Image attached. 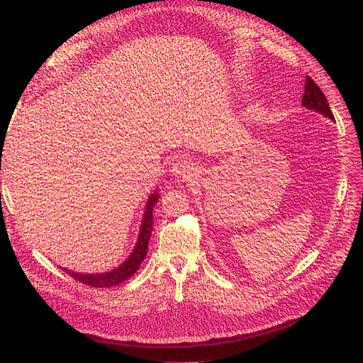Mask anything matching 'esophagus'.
I'll return each instance as SVG.
<instances>
[{"mask_svg": "<svg viewBox=\"0 0 363 363\" xmlns=\"http://www.w3.org/2000/svg\"><path fill=\"white\" fill-rule=\"evenodd\" d=\"M170 172H172V174L174 176V178L182 179V181H187L194 174L196 169H194L193 161H190V160H179V161H176L173 164Z\"/></svg>", "mask_w": 363, "mask_h": 363, "instance_id": "1", "label": "esophagus"}]
</instances>
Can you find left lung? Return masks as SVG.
<instances>
[{
	"instance_id": "left-lung-1",
	"label": "left lung",
	"mask_w": 363,
	"mask_h": 363,
	"mask_svg": "<svg viewBox=\"0 0 363 363\" xmlns=\"http://www.w3.org/2000/svg\"><path fill=\"white\" fill-rule=\"evenodd\" d=\"M303 91H305L303 96H302V106L303 107L318 111V113L334 121L333 111L328 106L327 98H325L323 91L318 87V84H315V82L310 77L305 78V90Z\"/></svg>"
}]
</instances>
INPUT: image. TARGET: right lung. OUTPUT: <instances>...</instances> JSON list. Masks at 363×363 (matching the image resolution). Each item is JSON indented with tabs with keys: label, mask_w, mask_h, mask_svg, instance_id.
<instances>
[{
	"label": "right lung",
	"mask_w": 363,
	"mask_h": 363,
	"mask_svg": "<svg viewBox=\"0 0 363 363\" xmlns=\"http://www.w3.org/2000/svg\"><path fill=\"white\" fill-rule=\"evenodd\" d=\"M157 199H160V193L157 191L152 193L150 196H148L144 215H143L141 228H139L136 245L133 248V252L130 253V256L119 267L113 268V270H110V272H104V273H78V272L67 270V268L61 267L62 272H66L69 276L75 279V281H79L82 284L90 285V286H96V288L115 286L121 282L127 281L128 277H132L139 270V267H141L144 257L147 256L148 240H150L152 231H153V207L156 206Z\"/></svg>",
	"instance_id": "right-lung-1"
}]
</instances>
